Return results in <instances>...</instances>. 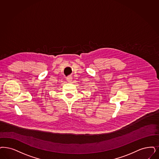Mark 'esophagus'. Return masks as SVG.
Listing matches in <instances>:
<instances>
[{"mask_svg": "<svg viewBox=\"0 0 159 159\" xmlns=\"http://www.w3.org/2000/svg\"><path fill=\"white\" fill-rule=\"evenodd\" d=\"M66 80H67V81L68 82H72V78L71 77H67Z\"/></svg>", "mask_w": 159, "mask_h": 159, "instance_id": "esophagus-1", "label": "esophagus"}]
</instances>
